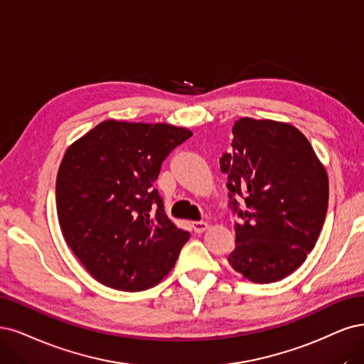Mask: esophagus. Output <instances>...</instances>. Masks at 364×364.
<instances>
[{
	"label": "esophagus",
	"mask_w": 364,
	"mask_h": 364,
	"mask_svg": "<svg viewBox=\"0 0 364 364\" xmlns=\"http://www.w3.org/2000/svg\"><path fill=\"white\" fill-rule=\"evenodd\" d=\"M192 228H193V231L196 234H201V232H204L208 228V224H207V222H193Z\"/></svg>",
	"instance_id": "esophagus-1"
}]
</instances>
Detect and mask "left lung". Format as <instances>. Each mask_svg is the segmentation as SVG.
Returning a JSON list of instances; mask_svg holds the SVG:
<instances>
[{"label":"left lung","mask_w":364,"mask_h":364,"mask_svg":"<svg viewBox=\"0 0 364 364\" xmlns=\"http://www.w3.org/2000/svg\"><path fill=\"white\" fill-rule=\"evenodd\" d=\"M231 146L219 160L228 175L230 205L240 219L228 262L252 283H275L306 262L319 237L328 208L326 171L290 124L240 118Z\"/></svg>","instance_id":"8db88e82"}]
</instances>
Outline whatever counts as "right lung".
<instances>
[{
  "label": "right lung",
  "instance_id": "add662e5",
  "mask_svg": "<svg viewBox=\"0 0 364 364\" xmlns=\"http://www.w3.org/2000/svg\"><path fill=\"white\" fill-rule=\"evenodd\" d=\"M192 132L104 121L68 148L55 183L63 237L101 284L140 291L165 278L191 234L165 215L152 187L161 163Z\"/></svg>",
  "mask_w": 364,
  "mask_h": 364
}]
</instances>
